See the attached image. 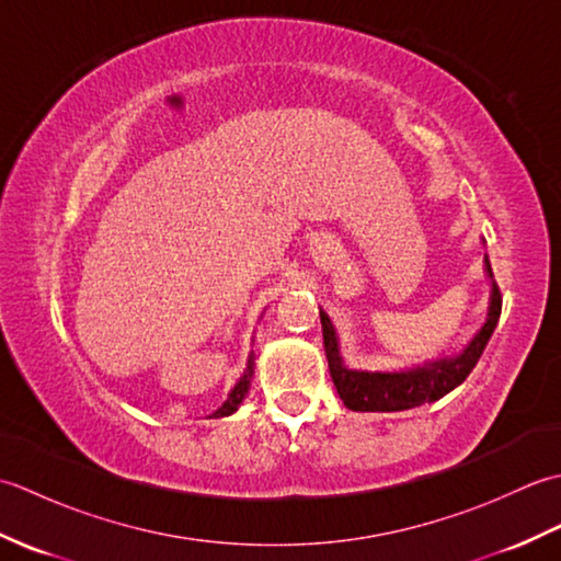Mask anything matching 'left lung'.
Instances as JSON below:
<instances>
[{
  "instance_id": "left-lung-1",
  "label": "left lung",
  "mask_w": 561,
  "mask_h": 561,
  "mask_svg": "<svg viewBox=\"0 0 561 561\" xmlns=\"http://www.w3.org/2000/svg\"><path fill=\"white\" fill-rule=\"evenodd\" d=\"M484 272L492 279L490 296V313H486L484 325L478 335L470 340L456 356H444V359L426 362L422 366L408 368V371H356V368L344 366L340 356V344L335 335V325L325 311H320V323H323V344L330 366L332 383H335L342 402L354 412H400L420 408L424 402H436L458 388L465 378L470 376L474 364L490 342L492 332L502 316V294L494 282L492 265L484 255Z\"/></svg>"
}]
</instances>
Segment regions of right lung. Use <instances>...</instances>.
<instances>
[{"label":"right lung","instance_id":"right-lung-1","mask_svg":"<svg viewBox=\"0 0 561 561\" xmlns=\"http://www.w3.org/2000/svg\"><path fill=\"white\" fill-rule=\"evenodd\" d=\"M250 378H253V356H250L248 359V368H245V374L238 378V383L233 386V390L229 392V398H226V402L221 404V408L214 412L211 416H229V414H233L238 408H241V402L245 400V396H248V388H250Z\"/></svg>","mask_w":561,"mask_h":561}]
</instances>
